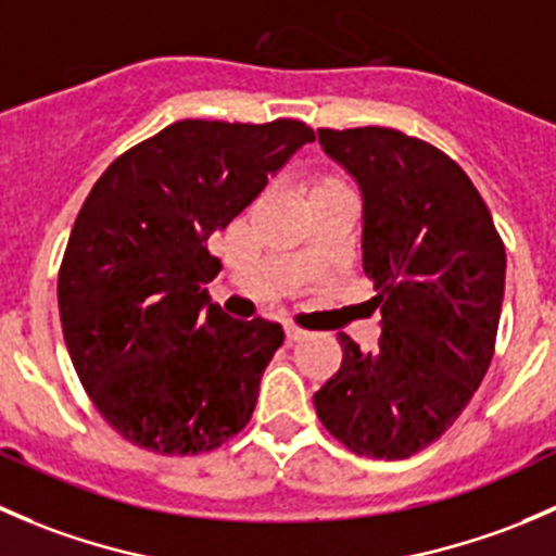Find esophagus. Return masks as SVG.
<instances>
[{
    "label": "esophagus",
    "instance_id": "1",
    "mask_svg": "<svg viewBox=\"0 0 556 556\" xmlns=\"http://www.w3.org/2000/svg\"><path fill=\"white\" fill-rule=\"evenodd\" d=\"M283 338H286V345H296L307 338V332L300 327H283Z\"/></svg>",
    "mask_w": 556,
    "mask_h": 556
}]
</instances>
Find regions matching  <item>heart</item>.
I'll return each mask as SVG.
<instances>
[{"label": "heart", "mask_w": 556, "mask_h": 556, "mask_svg": "<svg viewBox=\"0 0 556 556\" xmlns=\"http://www.w3.org/2000/svg\"><path fill=\"white\" fill-rule=\"evenodd\" d=\"M302 191H305V200H316V197L343 194V191H349V186H345L343 178H338V175L318 173V175H311V178L302 184Z\"/></svg>", "instance_id": "b5f03b06"}]
</instances>
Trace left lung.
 <instances>
[{
  "label": "left lung",
  "instance_id": "8db88e82",
  "mask_svg": "<svg viewBox=\"0 0 556 556\" xmlns=\"http://www.w3.org/2000/svg\"><path fill=\"white\" fill-rule=\"evenodd\" d=\"M362 191V267L381 311L378 349L340 332V370L313 394L354 454L405 459L457 421L489 370L505 291V245L454 159L387 126L318 129Z\"/></svg>",
  "mask_w": 556,
  "mask_h": 556
}]
</instances>
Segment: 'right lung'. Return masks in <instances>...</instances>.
<instances>
[{
  "mask_svg": "<svg viewBox=\"0 0 556 556\" xmlns=\"http://www.w3.org/2000/svg\"><path fill=\"white\" fill-rule=\"evenodd\" d=\"M302 121H175L121 153L86 197L59 270V316L102 419L156 454L213 452L249 425L280 324L238 321L205 283L207 240L296 148Z\"/></svg>",
  "mask_w": 556,
  "mask_h": 556,
  "instance_id": "right-lung-1",
  "label": "right lung"
}]
</instances>
